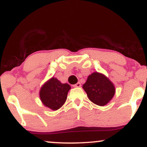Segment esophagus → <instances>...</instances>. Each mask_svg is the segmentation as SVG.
Wrapping results in <instances>:
<instances>
[{
	"mask_svg": "<svg viewBox=\"0 0 147 147\" xmlns=\"http://www.w3.org/2000/svg\"><path fill=\"white\" fill-rule=\"evenodd\" d=\"M81 83L80 82H78V83H77L76 84H75V85H73L74 87H80L81 86Z\"/></svg>",
	"mask_w": 147,
	"mask_h": 147,
	"instance_id": "obj_1",
	"label": "esophagus"
}]
</instances>
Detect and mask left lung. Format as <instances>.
<instances>
[{
	"label": "left lung",
	"instance_id": "obj_1",
	"mask_svg": "<svg viewBox=\"0 0 147 147\" xmlns=\"http://www.w3.org/2000/svg\"><path fill=\"white\" fill-rule=\"evenodd\" d=\"M83 88L91 102L101 106L110 102L115 92L112 82L98 72H93L88 76Z\"/></svg>",
	"mask_w": 147,
	"mask_h": 147
}]
</instances>
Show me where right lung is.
Here are the masks:
<instances>
[{"instance_id": "add662e5", "label": "right lung", "mask_w": 147, "mask_h": 147, "mask_svg": "<svg viewBox=\"0 0 147 147\" xmlns=\"http://www.w3.org/2000/svg\"><path fill=\"white\" fill-rule=\"evenodd\" d=\"M70 86L62 84L57 78L52 77L42 86L40 90V98L45 106L56 111L65 103Z\"/></svg>"}]
</instances>
